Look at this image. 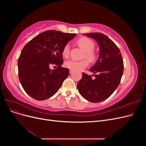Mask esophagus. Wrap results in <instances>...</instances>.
I'll return each mask as SVG.
<instances>
[{"label":"esophagus","mask_w":146,"mask_h":146,"mask_svg":"<svg viewBox=\"0 0 146 146\" xmlns=\"http://www.w3.org/2000/svg\"><path fill=\"white\" fill-rule=\"evenodd\" d=\"M69 73H70V74H72V73H73V70H69Z\"/></svg>","instance_id":"obj_1"}]
</instances>
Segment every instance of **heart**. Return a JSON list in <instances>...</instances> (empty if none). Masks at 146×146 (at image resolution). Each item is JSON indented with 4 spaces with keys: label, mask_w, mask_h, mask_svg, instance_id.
<instances>
[{
    "label": "heart",
    "mask_w": 146,
    "mask_h": 146,
    "mask_svg": "<svg viewBox=\"0 0 146 146\" xmlns=\"http://www.w3.org/2000/svg\"><path fill=\"white\" fill-rule=\"evenodd\" d=\"M77 44L85 52L83 56L84 58H86L91 62H92L96 59V54L93 51L95 47V44L93 41L88 38L82 37L78 39ZM69 45L68 44H66L63 48L62 54L66 58L68 57L69 55ZM88 65V61L85 60L82 61L69 60L64 63L65 67L70 70H73V71L81 70L86 68Z\"/></svg>",
    "instance_id": "obj_1"
}]
</instances>
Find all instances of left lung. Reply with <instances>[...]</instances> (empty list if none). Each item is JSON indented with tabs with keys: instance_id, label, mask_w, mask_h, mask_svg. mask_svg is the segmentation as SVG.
<instances>
[{
	"instance_id": "left-lung-1",
	"label": "left lung",
	"mask_w": 146,
	"mask_h": 146,
	"mask_svg": "<svg viewBox=\"0 0 146 146\" xmlns=\"http://www.w3.org/2000/svg\"><path fill=\"white\" fill-rule=\"evenodd\" d=\"M83 35L95 39L100 52L98 61L90 69L95 78L83 72L77 89L87 100L100 102L108 98L120 83L123 72V59L120 50L106 35L101 33Z\"/></svg>"
}]
</instances>
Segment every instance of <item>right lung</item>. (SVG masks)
Instances as JSON below:
<instances>
[{
    "instance_id": "1",
    "label": "right lung",
    "mask_w": 146,
    "mask_h": 146,
    "mask_svg": "<svg viewBox=\"0 0 146 146\" xmlns=\"http://www.w3.org/2000/svg\"><path fill=\"white\" fill-rule=\"evenodd\" d=\"M56 30L45 31L26 44L17 61L18 75L24 91L32 98L46 100L54 96L69 76V70L61 67L62 51L76 36ZM55 64L54 70L49 66Z\"/></svg>"
}]
</instances>
